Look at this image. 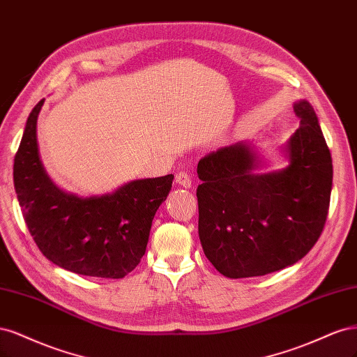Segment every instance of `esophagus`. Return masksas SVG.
I'll return each instance as SVG.
<instances>
[{"label":"esophagus","instance_id":"1","mask_svg":"<svg viewBox=\"0 0 357 357\" xmlns=\"http://www.w3.org/2000/svg\"><path fill=\"white\" fill-rule=\"evenodd\" d=\"M175 182L178 183V185H181V187H183V188H190V187L192 185L191 176L187 174V172H179V174H176Z\"/></svg>","mask_w":357,"mask_h":357}]
</instances>
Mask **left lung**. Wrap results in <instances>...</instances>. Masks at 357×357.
Instances as JSON below:
<instances>
[{
    "label": "left lung",
    "instance_id": "1",
    "mask_svg": "<svg viewBox=\"0 0 357 357\" xmlns=\"http://www.w3.org/2000/svg\"><path fill=\"white\" fill-rule=\"evenodd\" d=\"M300 128L283 151L287 167L264 166L249 142L220 148L197 166L199 236L204 255L229 279L279 271L304 258L326 222L332 158L313 107L294 103Z\"/></svg>",
    "mask_w": 357,
    "mask_h": 357
}]
</instances>
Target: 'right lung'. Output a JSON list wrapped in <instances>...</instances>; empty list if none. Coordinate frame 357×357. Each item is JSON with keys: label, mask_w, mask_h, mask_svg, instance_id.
Returning <instances> with one entry per match:
<instances>
[{"label": "right lung", "mask_w": 357, "mask_h": 357, "mask_svg": "<svg viewBox=\"0 0 357 357\" xmlns=\"http://www.w3.org/2000/svg\"><path fill=\"white\" fill-rule=\"evenodd\" d=\"M31 111L15 157L13 181L29 233L43 255L68 271L121 279L141 262L154 215L169 195L174 175L136 179L111 194L78 197L50 179L38 151Z\"/></svg>", "instance_id": "right-lung-1"}]
</instances>
